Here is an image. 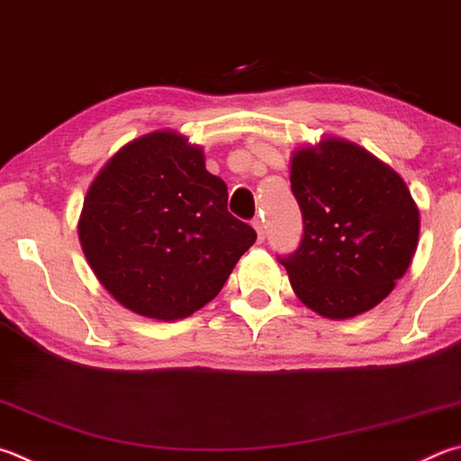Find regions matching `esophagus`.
Masks as SVG:
<instances>
[{"mask_svg": "<svg viewBox=\"0 0 461 461\" xmlns=\"http://www.w3.org/2000/svg\"><path fill=\"white\" fill-rule=\"evenodd\" d=\"M252 225H254V230H256V233H258V241L259 244H262L264 241V238H266V230H264V223L259 221V220H254L252 221Z\"/></svg>", "mask_w": 461, "mask_h": 461, "instance_id": "esophagus-1", "label": "esophagus"}]
</instances>
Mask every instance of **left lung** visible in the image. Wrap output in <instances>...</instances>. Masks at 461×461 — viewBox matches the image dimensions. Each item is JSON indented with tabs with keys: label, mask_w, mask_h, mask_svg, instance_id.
<instances>
[{
	"label": "left lung",
	"mask_w": 461,
	"mask_h": 461,
	"mask_svg": "<svg viewBox=\"0 0 461 461\" xmlns=\"http://www.w3.org/2000/svg\"><path fill=\"white\" fill-rule=\"evenodd\" d=\"M290 183L304 236L280 262L294 294L330 321L371 311L403 278L420 241V209L407 183L339 137L294 149Z\"/></svg>",
	"instance_id": "8db88e82"
}]
</instances>
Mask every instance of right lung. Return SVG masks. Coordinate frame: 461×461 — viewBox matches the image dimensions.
<instances>
[{"label": "right lung", "mask_w": 461, "mask_h": 461, "mask_svg": "<svg viewBox=\"0 0 461 461\" xmlns=\"http://www.w3.org/2000/svg\"><path fill=\"white\" fill-rule=\"evenodd\" d=\"M78 238L116 303L153 321L187 318L220 294L256 231L228 212L205 155L163 129L129 140L86 191Z\"/></svg>", "instance_id": "1"}]
</instances>
